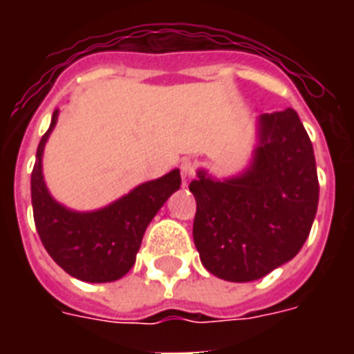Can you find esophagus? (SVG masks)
Masks as SVG:
<instances>
[{
    "label": "esophagus",
    "mask_w": 354,
    "mask_h": 354,
    "mask_svg": "<svg viewBox=\"0 0 354 354\" xmlns=\"http://www.w3.org/2000/svg\"><path fill=\"white\" fill-rule=\"evenodd\" d=\"M180 171H182L183 182L187 183L189 180H191V178L194 176V165H193V161L183 160V161H182V165H180Z\"/></svg>",
    "instance_id": "obj_1"
}]
</instances>
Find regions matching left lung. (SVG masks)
Returning a JSON list of instances; mask_svg holds the SVG:
<instances>
[{"label": "left lung", "instance_id": "1", "mask_svg": "<svg viewBox=\"0 0 354 354\" xmlns=\"http://www.w3.org/2000/svg\"><path fill=\"white\" fill-rule=\"evenodd\" d=\"M191 182L194 246L207 272L232 283L270 274L297 255L318 209L314 149L292 108L257 119L250 165L236 176Z\"/></svg>", "mask_w": 354, "mask_h": 354}]
</instances>
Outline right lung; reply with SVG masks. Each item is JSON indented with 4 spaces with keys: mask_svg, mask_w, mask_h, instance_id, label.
<instances>
[{
    "mask_svg": "<svg viewBox=\"0 0 354 354\" xmlns=\"http://www.w3.org/2000/svg\"><path fill=\"white\" fill-rule=\"evenodd\" d=\"M60 110L40 139L30 174V198L36 232L53 261L69 275L86 283L121 279L136 263L145 230L169 196L180 189L182 178L174 169L158 180L145 182L112 204L95 211H73L53 198L44 180V149Z\"/></svg>",
    "mask_w": 354,
    "mask_h": 354,
    "instance_id": "1",
    "label": "right lung"
}]
</instances>
